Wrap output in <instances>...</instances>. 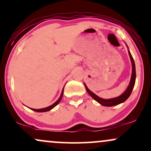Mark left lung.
Listing matches in <instances>:
<instances>
[{"mask_svg": "<svg viewBox=\"0 0 151 151\" xmlns=\"http://www.w3.org/2000/svg\"><path fill=\"white\" fill-rule=\"evenodd\" d=\"M129 55H130L131 62H132V76H131V79L130 81V83H129V85L128 88H127L126 91L123 92L121 96H119L118 97L113 98V99H103L98 96L97 95H96L95 93H93L92 91H90V90L88 89L87 86L85 83V89L87 90L88 93L91 96V97L93 98V99L95 100L96 101H97L98 103H99L100 104L103 105V106L106 107H111L114 106V105H117L120 103H122L123 102H125L127 99H128L129 96H130L131 93H132V91L134 88V84H135V79H136V70H135V64H134V60H133V58L131 55L130 50H128Z\"/></svg>", "mask_w": 151, "mask_h": 151, "instance_id": "8db88e82", "label": "left lung"}]
</instances>
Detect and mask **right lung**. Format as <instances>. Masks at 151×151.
<instances>
[{"label":"right lung","mask_w":151,"mask_h":151,"mask_svg":"<svg viewBox=\"0 0 151 151\" xmlns=\"http://www.w3.org/2000/svg\"><path fill=\"white\" fill-rule=\"evenodd\" d=\"M64 88H63V89H62V93H61V96H60V97L59 98V99L58 100V101H57L55 103H54L52 105H50V106H48V107H45V108H42V109H32V108H30V109H32V110L35 111H37V112H44V111H48L50 110V109H52V108H54V107H55L56 105H58L59 103H60V101H61L62 96H63Z\"/></svg>","instance_id":"1"}]
</instances>
